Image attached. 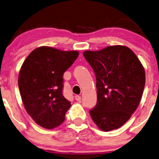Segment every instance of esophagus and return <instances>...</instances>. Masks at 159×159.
<instances>
[{"label": "esophagus", "instance_id": "34e87169", "mask_svg": "<svg viewBox=\"0 0 159 159\" xmlns=\"http://www.w3.org/2000/svg\"><path fill=\"white\" fill-rule=\"evenodd\" d=\"M75 99H76V101H78V102H79V101L81 100V96H79V95H76V96H75Z\"/></svg>", "mask_w": 159, "mask_h": 159}]
</instances>
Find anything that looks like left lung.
<instances>
[{
    "label": "left lung",
    "mask_w": 159,
    "mask_h": 159,
    "mask_svg": "<svg viewBox=\"0 0 159 159\" xmlns=\"http://www.w3.org/2000/svg\"><path fill=\"white\" fill-rule=\"evenodd\" d=\"M85 59L96 75L97 103L89 110L102 131L119 129L130 119L139 104L145 83L142 63L129 47L110 46L87 50Z\"/></svg>",
    "instance_id": "8db88e82"
}]
</instances>
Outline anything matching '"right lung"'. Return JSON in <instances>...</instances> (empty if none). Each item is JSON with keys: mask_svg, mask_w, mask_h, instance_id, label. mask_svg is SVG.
I'll return each instance as SVG.
<instances>
[{"mask_svg": "<svg viewBox=\"0 0 159 159\" xmlns=\"http://www.w3.org/2000/svg\"><path fill=\"white\" fill-rule=\"evenodd\" d=\"M78 56L75 50L40 47L24 60L19 73L20 93L27 113L40 126L52 129L64 121L71 104L63 95V76Z\"/></svg>", "mask_w": 159, "mask_h": 159, "instance_id": "right-lung-1", "label": "right lung"}]
</instances>
